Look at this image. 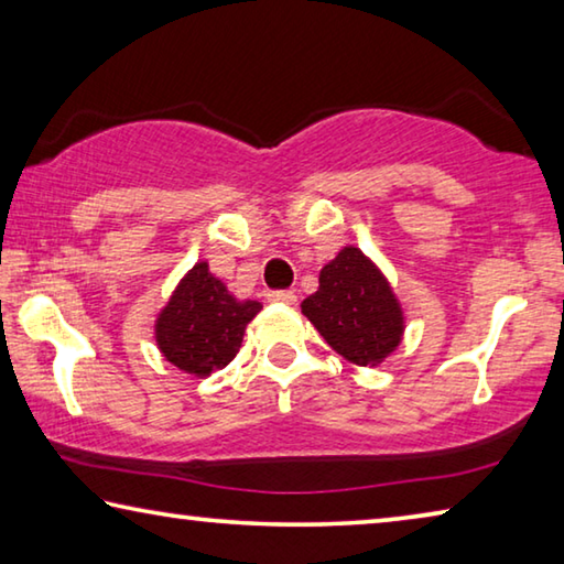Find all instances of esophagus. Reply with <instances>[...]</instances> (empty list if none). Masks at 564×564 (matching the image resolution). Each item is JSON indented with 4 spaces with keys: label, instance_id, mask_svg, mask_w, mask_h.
Segmentation results:
<instances>
[{
    "label": "esophagus",
    "instance_id": "34e87169",
    "mask_svg": "<svg viewBox=\"0 0 564 564\" xmlns=\"http://www.w3.org/2000/svg\"><path fill=\"white\" fill-rule=\"evenodd\" d=\"M271 303H285V305H293L295 303V293L293 291H269L265 295Z\"/></svg>",
    "mask_w": 564,
    "mask_h": 564
}]
</instances>
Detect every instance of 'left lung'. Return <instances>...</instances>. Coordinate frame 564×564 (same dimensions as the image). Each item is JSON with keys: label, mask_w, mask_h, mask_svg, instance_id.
I'll return each mask as SVG.
<instances>
[{"label": "left lung", "mask_w": 564, "mask_h": 564, "mask_svg": "<svg viewBox=\"0 0 564 564\" xmlns=\"http://www.w3.org/2000/svg\"><path fill=\"white\" fill-rule=\"evenodd\" d=\"M301 313L328 346L356 366H380L403 340V305L383 271L356 246L340 248Z\"/></svg>", "instance_id": "8db88e82"}]
</instances>
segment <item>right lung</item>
Masks as SVG:
<instances>
[{
    "mask_svg": "<svg viewBox=\"0 0 564 564\" xmlns=\"http://www.w3.org/2000/svg\"><path fill=\"white\" fill-rule=\"evenodd\" d=\"M261 308L259 301H238L226 283L208 271V263L198 261L159 311L156 346L171 366L206 378L236 358L246 326Z\"/></svg>",
    "mask_w": 564,
    "mask_h": 564,
    "instance_id": "obj_1",
    "label": "right lung"
}]
</instances>
